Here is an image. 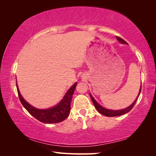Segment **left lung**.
I'll list each match as a JSON object with an SVG mask.
<instances>
[{"label":"left lung","mask_w":156,"mask_h":156,"mask_svg":"<svg viewBox=\"0 0 156 156\" xmlns=\"http://www.w3.org/2000/svg\"><path fill=\"white\" fill-rule=\"evenodd\" d=\"M116 38H117L118 42H119V43L121 44H127L126 43V42L124 41L123 39L120 38V37L116 36ZM141 88H142V84L140 85V91H139L138 96H137L136 99L134 100V102H133V103H132L130 106H129L128 107H126L125 109H120V110H113V109H107V108H105L102 106H101V105H100L98 102H96V100L94 99V98L92 96V95L91 94H89V95H90V97L91 98L92 102H93V103L94 105L95 108H96L98 112L100 113H101V114H102V115L108 116V117H113V116L122 115L125 114V113H128L129 112H130V111L132 109V108H133L134 105H135L137 100H138L140 94Z\"/></svg>","instance_id":"1"}]
</instances>
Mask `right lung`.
Returning <instances> with one entry per match:
<instances>
[{
    "mask_svg": "<svg viewBox=\"0 0 156 156\" xmlns=\"http://www.w3.org/2000/svg\"><path fill=\"white\" fill-rule=\"evenodd\" d=\"M77 83H75L71 87L68 89L62 99L58 103L56 106L49 108L46 109H40L31 106L26 100L23 98L20 93L18 84L16 83V87L19 97L20 101L23 106L27 112L34 118L41 122L47 124H53L60 122L65 120L69 115L71 110V101L75 91Z\"/></svg>",
    "mask_w": 156,
    "mask_h": 156,
    "instance_id": "obj_1",
    "label": "right lung"
}]
</instances>
